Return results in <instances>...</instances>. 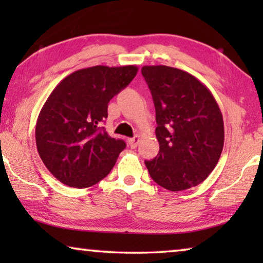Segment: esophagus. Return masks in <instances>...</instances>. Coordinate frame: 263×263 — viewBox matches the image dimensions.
Listing matches in <instances>:
<instances>
[{"instance_id":"obj_1","label":"esophagus","mask_w":263,"mask_h":263,"mask_svg":"<svg viewBox=\"0 0 263 263\" xmlns=\"http://www.w3.org/2000/svg\"><path fill=\"white\" fill-rule=\"evenodd\" d=\"M139 141H140V136H139V135H135L134 138H132V139H129V140H128L129 145H130L132 148H135V147L138 146Z\"/></svg>"}]
</instances>
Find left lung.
<instances>
[{
    "label": "left lung",
    "mask_w": 263,
    "mask_h": 263,
    "mask_svg": "<svg viewBox=\"0 0 263 263\" xmlns=\"http://www.w3.org/2000/svg\"><path fill=\"white\" fill-rule=\"evenodd\" d=\"M156 106L159 153L146 160L153 181L171 192L202 183L224 147V121L210 89L184 70L143 66Z\"/></svg>",
    "instance_id": "1"
}]
</instances>
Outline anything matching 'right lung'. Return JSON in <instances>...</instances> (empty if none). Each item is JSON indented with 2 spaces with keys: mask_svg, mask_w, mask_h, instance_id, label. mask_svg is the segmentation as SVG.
<instances>
[{
  "mask_svg": "<svg viewBox=\"0 0 263 263\" xmlns=\"http://www.w3.org/2000/svg\"><path fill=\"white\" fill-rule=\"evenodd\" d=\"M136 73V66L85 68L64 78L46 99L35 143L46 168L63 184L87 188L109 175L125 142L100 125L110 100Z\"/></svg>",
  "mask_w": 263,
  "mask_h": 263,
  "instance_id": "obj_1",
  "label": "right lung"
}]
</instances>
